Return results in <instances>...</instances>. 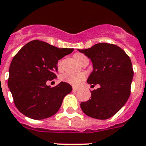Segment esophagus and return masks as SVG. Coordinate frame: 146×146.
Returning <instances> with one entry per match:
<instances>
[{
    "instance_id": "obj_1",
    "label": "esophagus",
    "mask_w": 146,
    "mask_h": 146,
    "mask_svg": "<svg viewBox=\"0 0 146 146\" xmlns=\"http://www.w3.org/2000/svg\"><path fill=\"white\" fill-rule=\"evenodd\" d=\"M73 91H77V90H78V88H75V87H73Z\"/></svg>"
}]
</instances>
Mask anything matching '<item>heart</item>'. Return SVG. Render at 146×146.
<instances>
[{"label": "heart", "mask_w": 146, "mask_h": 146, "mask_svg": "<svg viewBox=\"0 0 146 146\" xmlns=\"http://www.w3.org/2000/svg\"><path fill=\"white\" fill-rule=\"evenodd\" d=\"M74 57L76 59L77 62H79L84 58H87L86 56L82 53H76ZM61 64V62L58 63V65ZM85 79V75L84 73H65L62 76V80L64 82L73 85V86H78Z\"/></svg>", "instance_id": "heart-1"}]
</instances>
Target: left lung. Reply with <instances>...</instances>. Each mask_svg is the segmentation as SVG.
<instances>
[{
    "label": "left lung",
    "mask_w": 146,
    "mask_h": 146,
    "mask_svg": "<svg viewBox=\"0 0 146 146\" xmlns=\"http://www.w3.org/2000/svg\"><path fill=\"white\" fill-rule=\"evenodd\" d=\"M79 51L93 63L94 70L88 83L100 85L90 91L91 99L82 102L81 108L92 118L107 119L116 114L129 98L133 76L131 61L122 48L108 43Z\"/></svg>",
    "instance_id": "obj_1"
}]
</instances>
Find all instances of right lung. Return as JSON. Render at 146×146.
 Segmentation results:
<instances>
[{"mask_svg":"<svg viewBox=\"0 0 146 146\" xmlns=\"http://www.w3.org/2000/svg\"><path fill=\"white\" fill-rule=\"evenodd\" d=\"M73 49L58 48L39 40L27 43L14 56L9 66L8 87L15 105L23 114L43 119L58 112L72 87L60 82L50 88L46 81L56 78L58 60Z\"/></svg>","mask_w":146,"mask_h":146,"instance_id":"obj_1","label":"right lung"}]
</instances>
